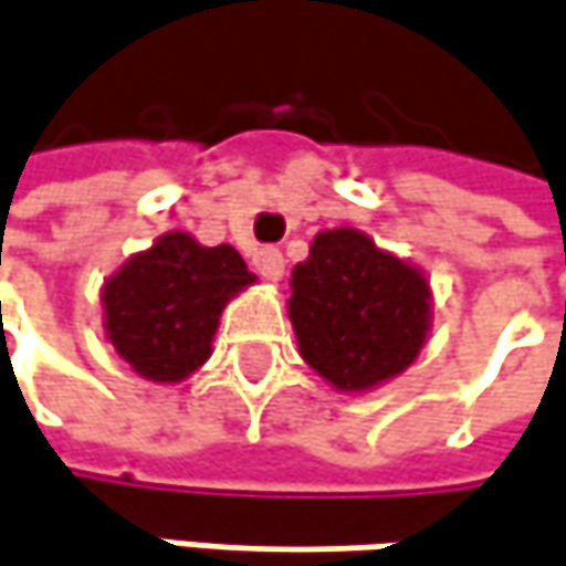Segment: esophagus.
Masks as SVG:
<instances>
[{"mask_svg": "<svg viewBox=\"0 0 566 566\" xmlns=\"http://www.w3.org/2000/svg\"><path fill=\"white\" fill-rule=\"evenodd\" d=\"M254 270H258L264 280L276 283V280H283L286 261H283V254H280L276 248H261V251L254 254Z\"/></svg>", "mask_w": 566, "mask_h": 566, "instance_id": "obj_1", "label": "esophagus"}]
</instances>
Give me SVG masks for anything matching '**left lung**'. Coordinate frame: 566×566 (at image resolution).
Here are the masks:
<instances>
[{"label":"left lung","instance_id":"8db88e82","mask_svg":"<svg viewBox=\"0 0 566 566\" xmlns=\"http://www.w3.org/2000/svg\"><path fill=\"white\" fill-rule=\"evenodd\" d=\"M290 286L298 354L337 391L401 376L427 344L430 280L359 229L318 232Z\"/></svg>","mask_w":566,"mask_h":566}]
</instances>
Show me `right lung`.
I'll list each match as a JSON object with an SVG mask.
<instances>
[{"label": "right lung", "instance_id": "1", "mask_svg": "<svg viewBox=\"0 0 566 566\" xmlns=\"http://www.w3.org/2000/svg\"><path fill=\"white\" fill-rule=\"evenodd\" d=\"M251 283L254 273L232 244L207 248L168 232L107 276L104 334L143 379L181 381L210 359L222 308Z\"/></svg>", "mask_w": 566, "mask_h": 566}]
</instances>
